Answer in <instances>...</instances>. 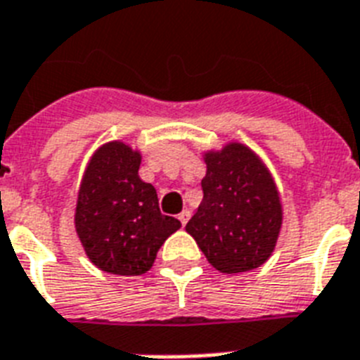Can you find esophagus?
<instances>
[{
  "instance_id": "obj_1",
  "label": "esophagus",
  "mask_w": 360,
  "mask_h": 360,
  "mask_svg": "<svg viewBox=\"0 0 360 360\" xmlns=\"http://www.w3.org/2000/svg\"><path fill=\"white\" fill-rule=\"evenodd\" d=\"M189 217H191V213L187 212V210H186V212H182V213H180V215H178V221L182 222V226H186V224H187V221H189Z\"/></svg>"
}]
</instances>
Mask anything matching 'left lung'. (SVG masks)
Instances as JSON below:
<instances>
[{
	"label": "left lung",
	"instance_id": "1",
	"mask_svg": "<svg viewBox=\"0 0 360 360\" xmlns=\"http://www.w3.org/2000/svg\"><path fill=\"white\" fill-rule=\"evenodd\" d=\"M202 198L186 231L224 274L254 270L269 259L283 224V206L265 162L243 143L204 153Z\"/></svg>",
	"mask_w": 360,
	"mask_h": 360
}]
</instances>
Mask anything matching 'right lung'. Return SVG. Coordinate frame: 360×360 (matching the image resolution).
Wrapping results in <instances>:
<instances>
[{
	"mask_svg": "<svg viewBox=\"0 0 360 360\" xmlns=\"http://www.w3.org/2000/svg\"><path fill=\"white\" fill-rule=\"evenodd\" d=\"M139 150L108 141L95 150L80 180L77 236L88 259L110 274H145L160 246L182 226L162 215L154 186L139 178Z\"/></svg>",
	"mask_w": 360,
	"mask_h": 360,
	"instance_id": "add662e5",
	"label": "right lung"
}]
</instances>
